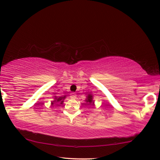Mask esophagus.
Returning <instances> with one entry per match:
<instances>
[{
    "mask_svg": "<svg viewBox=\"0 0 160 160\" xmlns=\"http://www.w3.org/2000/svg\"><path fill=\"white\" fill-rule=\"evenodd\" d=\"M70 98L71 99H75V98H76V95H75V93H74V92H72V93H71V94H70Z\"/></svg>",
    "mask_w": 160,
    "mask_h": 160,
    "instance_id": "1",
    "label": "esophagus"
}]
</instances>
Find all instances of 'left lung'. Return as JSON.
<instances>
[{"label":"left lung","instance_id":"1","mask_svg":"<svg viewBox=\"0 0 160 160\" xmlns=\"http://www.w3.org/2000/svg\"><path fill=\"white\" fill-rule=\"evenodd\" d=\"M85 101L86 102L88 103V105H94V101L92 100V95H90V94L87 96V99H86Z\"/></svg>","mask_w":160,"mask_h":160}]
</instances>
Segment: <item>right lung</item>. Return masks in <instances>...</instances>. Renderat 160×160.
<instances>
[{"label": "right lung", "instance_id": "obj_1", "mask_svg": "<svg viewBox=\"0 0 160 160\" xmlns=\"http://www.w3.org/2000/svg\"><path fill=\"white\" fill-rule=\"evenodd\" d=\"M54 98H54V99H55L54 101H52V102H51V103H52V105L54 103L58 102H60V104H62L63 100H65V98H66V97H65V96H63V97H57V96H55Z\"/></svg>", "mask_w": 160, "mask_h": 160}]
</instances>
